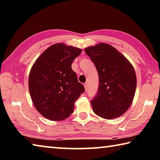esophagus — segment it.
Returning a JSON list of instances; mask_svg holds the SVG:
<instances>
[{"instance_id": "34e87169", "label": "esophagus", "mask_w": 160, "mask_h": 160, "mask_svg": "<svg viewBox=\"0 0 160 160\" xmlns=\"http://www.w3.org/2000/svg\"><path fill=\"white\" fill-rule=\"evenodd\" d=\"M84 88H85V91L88 90V84H87V83H85V84H84Z\"/></svg>"}]
</instances>
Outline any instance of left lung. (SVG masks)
<instances>
[{
	"label": "left lung",
	"instance_id": "left-lung-1",
	"mask_svg": "<svg viewBox=\"0 0 160 160\" xmlns=\"http://www.w3.org/2000/svg\"><path fill=\"white\" fill-rule=\"evenodd\" d=\"M99 74L96 97L91 101L95 114L113 119L129 109L136 90V75L132 65L116 48L99 43L85 48Z\"/></svg>",
	"mask_w": 160,
	"mask_h": 160
}]
</instances>
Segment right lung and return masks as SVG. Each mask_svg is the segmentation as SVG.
Segmentation results:
<instances>
[{
	"label": "right lung",
	"mask_w": 160,
	"mask_h": 160,
	"mask_svg": "<svg viewBox=\"0 0 160 160\" xmlns=\"http://www.w3.org/2000/svg\"><path fill=\"white\" fill-rule=\"evenodd\" d=\"M79 48L57 43L47 48L32 66L29 90L34 106L44 117L62 121L73 112L75 102L85 92L71 65Z\"/></svg>",
	"instance_id": "right-lung-1"
}]
</instances>
